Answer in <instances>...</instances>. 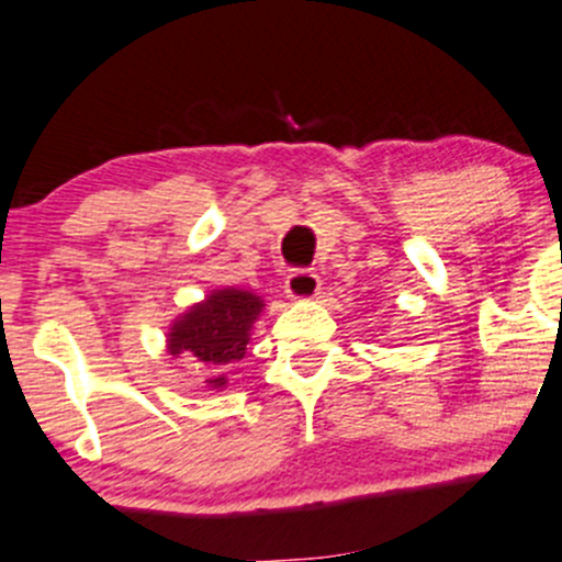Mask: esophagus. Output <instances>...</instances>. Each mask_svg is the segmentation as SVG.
I'll return each instance as SVG.
<instances>
[{
    "label": "esophagus",
    "mask_w": 562,
    "mask_h": 562,
    "mask_svg": "<svg viewBox=\"0 0 562 562\" xmlns=\"http://www.w3.org/2000/svg\"><path fill=\"white\" fill-rule=\"evenodd\" d=\"M285 293L291 299H299V302L315 299L321 293V277L315 271H291L285 277Z\"/></svg>",
    "instance_id": "34e87169"
}]
</instances>
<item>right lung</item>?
Returning a JSON list of instances; mask_svg holds the SVG:
<instances>
[{
    "label": "right lung",
    "instance_id": "obj_1",
    "mask_svg": "<svg viewBox=\"0 0 562 562\" xmlns=\"http://www.w3.org/2000/svg\"><path fill=\"white\" fill-rule=\"evenodd\" d=\"M263 299L245 288H217L203 302L192 304L168 328V353L195 356L212 370L206 386H228L225 367L245 359L252 326L263 313Z\"/></svg>",
    "mask_w": 562,
    "mask_h": 562
}]
</instances>
